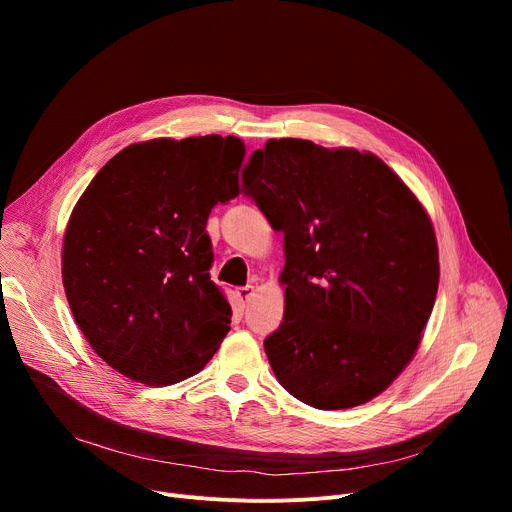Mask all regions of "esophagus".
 Returning a JSON list of instances; mask_svg holds the SVG:
<instances>
[{
  "instance_id": "obj_1",
  "label": "esophagus",
  "mask_w": 512,
  "mask_h": 512,
  "mask_svg": "<svg viewBox=\"0 0 512 512\" xmlns=\"http://www.w3.org/2000/svg\"><path fill=\"white\" fill-rule=\"evenodd\" d=\"M236 294H238V299H240L242 303H249V301L255 297V288H253V286H240V288L236 290Z\"/></svg>"
}]
</instances>
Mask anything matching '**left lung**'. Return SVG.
Masks as SVG:
<instances>
[{
  "label": "left lung",
  "instance_id": "obj_1",
  "mask_svg": "<svg viewBox=\"0 0 512 512\" xmlns=\"http://www.w3.org/2000/svg\"><path fill=\"white\" fill-rule=\"evenodd\" d=\"M245 195L284 234V319L265 338L278 382L321 411L351 409L407 367L440 263L419 199L373 153L270 139Z\"/></svg>",
  "mask_w": 512,
  "mask_h": 512
}]
</instances>
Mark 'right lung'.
<instances>
[{
    "instance_id": "right-lung-1",
    "label": "right lung",
    "mask_w": 512,
    "mask_h": 512,
    "mask_svg": "<svg viewBox=\"0 0 512 512\" xmlns=\"http://www.w3.org/2000/svg\"><path fill=\"white\" fill-rule=\"evenodd\" d=\"M245 145L236 137L128 145L72 209L62 280L76 326L126 378L168 386L199 373L230 330L209 278L207 218L234 199Z\"/></svg>"
}]
</instances>
